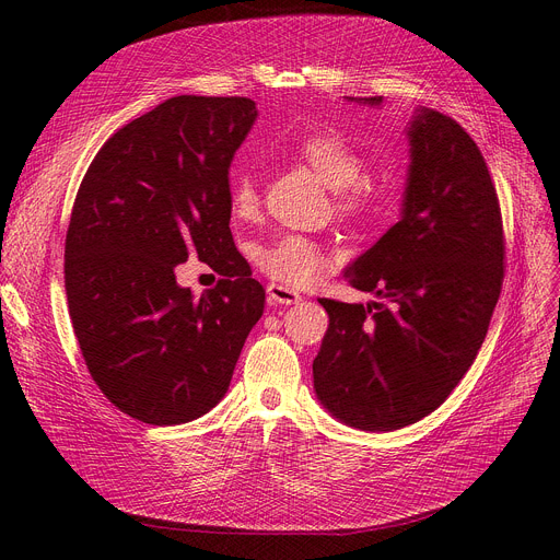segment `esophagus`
Instances as JSON below:
<instances>
[{
	"instance_id": "obj_1",
	"label": "esophagus",
	"mask_w": 560,
	"mask_h": 560,
	"mask_svg": "<svg viewBox=\"0 0 560 560\" xmlns=\"http://www.w3.org/2000/svg\"><path fill=\"white\" fill-rule=\"evenodd\" d=\"M268 298H270L272 304H283V306L302 302V295L298 290H292V288L281 285V283H270L268 285Z\"/></svg>"
}]
</instances>
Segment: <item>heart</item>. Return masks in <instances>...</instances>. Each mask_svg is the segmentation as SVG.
Wrapping results in <instances>:
<instances>
[{
	"mask_svg": "<svg viewBox=\"0 0 560 560\" xmlns=\"http://www.w3.org/2000/svg\"><path fill=\"white\" fill-rule=\"evenodd\" d=\"M295 154L308 165L317 179L334 190L336 211L349 220H372L386 211L388 192L374 176L363 174V154L338 131L325 129L302 136L292 144ZM229 206L238 220H252L258 213L260 192L252 172H235L229 184ZM256 262L260 272L281 285H306L329 265V254L315 241L288 233L265 245Z\"/></svg>",
	"mask_w": 560,
	"mask_h": 560,
	"instance_id": "obj_1",
	"label": "heart"
}]
</instances>
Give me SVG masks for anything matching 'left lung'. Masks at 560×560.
Listing matches in <instances>:
<instances>
[{
	"mask_svg": "<svg viewBox=\"0 0 560 560\" xmlns=\"http://www.w3.org/2000/svg\"><path fill=\"white\" fill-rule=\"evenodd\" d=\"M406 136L401 218L345 270L384 302L319 300L329 329L313 388L336 420L361 431L416 424L450 397L479 354L504 281L502 213L477 142L422 106Z\"/></svg>",
	"mask_w": 560,
	"mask_h": 560,
	"instance_id": "left-lung-1",
	"label": "left lung"
}]
</instances>
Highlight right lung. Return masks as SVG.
<instances>
[{
	"instance_id": "right-lung-1",
	"label": "right lung",
	"mask_w": 560,
	"mask_h": 560,
	"mask_svg": "<svg viewBox=\"0 0 560 560\" xmlns=\"http://www.w3.org/2000/svg\"><path fill=\"white\" fill-rule=\"evenodd\" d=\"M247 97H170L113 133L79 186L66 292L93 381L154 427L201 418L229 390L265 290L229 229V167ZM197 255L225 279L195 299L173 268Z\"/></svg>"
}]
</instances>
